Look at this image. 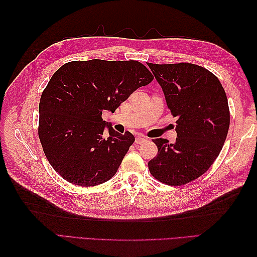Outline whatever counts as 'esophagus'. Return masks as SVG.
<instances>
[{
    "label": "esophagus",
    "mask_w": 257,
    "mask_h": 257,
    "mask_svg": "<svg viewBox=\"0 0 257 257\" xmlns=\"http://www.w3.org/2000/svg\"><path fill=\"white\" fill-rule=\"evenodd\" d=\"M145 141H147V137H145V136H143V135H139V136H137V138H136V144L137 145L143 144V143H145Z\"/></svg>",
    "instance_id": "esophagus-1"
}]
</instances>
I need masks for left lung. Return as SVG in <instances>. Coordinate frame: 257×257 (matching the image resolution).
Returning <instances> with one entry per match:
<instances>
[{"label": "left lung", "mask_w": 257, "mask_h": 257, "mask_svg": "<svg viewBox=\"0 0 257 257\" xmlns=\"http://www.w3.org/2000/svg\"><path fill=\"white\" fill-rule=\"evenodd\" d=\"M177 117L174 144L152 140L158 155L148 162L150 173L160 182L183 185L205 173L220 155L230 127L225 90L210 70L190 63H148Z\"/></svg>", "instance_id": "1"}]
</instances>
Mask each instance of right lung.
<instances>
[{"label":"right lung","instance_id":"add662e5","mask_svg":"<svg viewBox=\"0 0 257 257\" xmlns=\"http://www.w3.org/2000/svg\"><path fill=\"white\" fill-rule=\"evenodd\" d=\"M152 79L149 69L137 61L90 59L58 68L38 106V137L54 170L81 187L111 179L135 137L114 132L102 120V111L114 112Z\"/></svg>","mask_w":257,"mask_h":257}]
</instances>
